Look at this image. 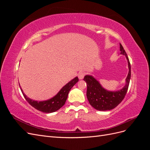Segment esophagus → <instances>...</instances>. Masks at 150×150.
I'll return each instance as SVG.
<instances>
[{"instance_id":"esophagus-1","label":"esophagus","mask_w":150,"mask_h":150,"mask_svg":"<svg viewBox=\"0 0 150 150\" xmlns=\"http://www.w3.org/2000/svg\"><path fill=\"white\" fill-rule=\"evenodd\" d=\"M84 77V72H81L78 74V78L79 79H83Z\"/></svg>"}]
</instances>
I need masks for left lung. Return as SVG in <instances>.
<instances>
[{"mask_svg":"<svg viewBox=\"0 0 150 150\" xmlns=\"http://www.w3.org/2000/svg\"><path fill=\"white\" fill-rule=\"evenodd\" d=\"M120 54L125 56L128 61L129 72L125 80L124 87L117 91H108L104 89L99 81L91 75H86L84 81L87 84L86 96L89 104L99 111H108L116 108L122 101L128 89L131 78V65L129 58L123 47L120 44Z\"/></svg>","mask_w":150,"mask_h":150,"instance_id":"left-lung-1","label":"left lung"}]
</instances>
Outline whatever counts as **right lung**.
<instances>
[{
  "mask_svg": "<svg viewBox=\"0 0 150 150\" xmlns=\"http://www.w3.org/2000/svg\"><path fill=\"white\" fill-rule=\"evenodd\" d=\"M79 79L78 77H76L74 79H72L69 83H67L61 89V90L55 95L53 98L48 99L46 101H38L31 99L28 98L24 94L23 90L22 89L21 86L20 88L21 91L23 94L26 101H28L30 105L40 111L46 112V113H51L55 112L64 105L66 101V99L68 96L69 91L73 87L75 84L78 82Z\"/></svg>",
  "mask_w": 150,
  "mask_h": 150,
  "instance_id": "add662e5",
  "label": "right lung"
}]
</instances>
